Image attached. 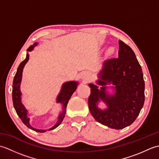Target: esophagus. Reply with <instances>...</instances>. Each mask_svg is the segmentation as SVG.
I'll list each match as a JSON object with an SVG mask.
<instances>
[{
	"instance_id": "obj_1",
	"label": "esophagus",
	"mask_w": 159,
	"mask_h": 159,
	"mask_svg": "<svg viewBox=\"0 0 159 159\" xmlns=\"http://www.w3.org/2000/svg\"><path fill=\"white\" fill-rule=\"evenodd\" d=\"M81 79L83 80V81L85 83L88 82L90 80V74L88 72H82L81 73Z\"/></svg>"
}]
</instances>
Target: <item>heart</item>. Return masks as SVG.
I'll list each match as a JSON object with an SVG mask.
<instances>
[{"label": "heart", "mask_w": 159, "mask_h": 159, "mask_svg": "<svg viewBox=\"0 0 159 159\" xmlns=\"http://www.w3.org/2000/svg\"><path fill=\"white\" fill-rule=\"evenodd\" d=\"M108 52H109V53H110V54H112L113 52V48H109V50H108Z\"/></svg>", "instance_id": "b5f03b06"}]
</instances>
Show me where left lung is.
<instances>
[{"label": "left lung", "instance_id": "1", "mask_svg": "<svg viewBox=\"0 0 159 159\" xmlns=\"http://www.w3.org/2000/svg\"><path fill=\"white\" fill-rule=\"evenodd\" d=\"M98 76L97 85L89 84L91 114L97 121L114 129L130 126L139 116L145 100L142 70L133 50L120 40L118 57L105 61ZM108 84H112L115 92L111 95L106 91ZM99 85L102 86L100 89ZM100 100L106 104L107 109L97 107Z\"/></svg>", "mask_w": 159, "mask_h": 159}]
</instances>
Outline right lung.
Returning <instances> with one entry per match:
<instances>
[{
    "label": "right lung",
    "mask_w": 159,
    "mask_h": 159,
    "mask_svg": "<svg viewBox=\"0 0 159 159\" xmlns=\"http://www.w3.org/2000/svg\"><path fill=\"white\" fill-rule=\"evenodd\" d=\"M38 45V43H35L34 44L31 46L27 49V51L31 52L34 48V47ZM29 59V55L27 53L26 54V59L20 63L19 65L18 70L16 75L14 76L13 81V89H12V100H13V104L14 109L16 111L17 114L22 120V122L25 124L26 126L29 128H31V130H35L38 133H44L46 130H41V129H37V128H33L31 126L29 123V117L27 116L28 111L26 109L25 106L23 105L21 101V95L22 93L20 92V83L22 81V71L25 67V64L28 62ZM78 83L76 81H68L66 82L63 84L61 89L60 93H59L58 96L57 98V102H60L62 104V112L59 114L58 117V121L54 126L50 128L48 130H51L55 129L57 126H59V124L62 122L64 117H65L66 112V107L67 104L68 103V101L70 99V97L72 96L73 93L75 92L77 88Z\"/></svg>",
    "instance_id": "add662e5"
}]
</instances>
